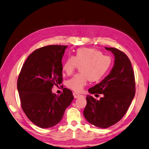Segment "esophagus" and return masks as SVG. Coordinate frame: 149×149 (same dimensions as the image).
<instances>
[{
    "mask_svg": "<svg viewBox=\"0 0 149 149\" xmlns=\"http://www.w3.org/2000/svg\"><path fill=\"white\" fill-rule=\"evenodd\" d=\"M73 95H74V96L75 98H78V97H79L82 96V94H79V93H76V92H74V93H73Z\"/></svg>",
    "mask_w": 149,
    "mask_h": 149,
    "instance_id": "esophagus-1",
    "label": "esophagus"
}]
</instances>
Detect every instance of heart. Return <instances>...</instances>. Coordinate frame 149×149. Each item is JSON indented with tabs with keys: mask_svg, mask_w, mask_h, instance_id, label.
Segmentation results:
<instances>
[{
	"mask_svg": "<svg viewBox=\"0 0 149 149\" xmlns=\"http://www.w3.org/2000/svg\"><path fill=\"white\" fill-rule=\"evenodd\" d=\"M112 65L110 56L102 55L95 48H81L74 56H69L64 61L62 69L67 75H71L78 65L80 73L75 75L66 82L67 86L77 92L82 91L87 82L100 81L107 73Z\"/></svg>",
	"mask_w": 149,
	"mask_h": 149,
	"instance_id": "obj_1",
	"label": "heart"
}]
</instances>
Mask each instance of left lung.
Instances as JSON below:
<instances>
[{
    "instance_id": "8db88e82",
    "label": "left lung",
    "mask_w": 149,
    "mask_h": 149,
    "mask_svg": "<svg viewBox=\"0 0 149 149\" xmlns=\"http://www.w3.org/2000/svg\"><path fill=\"white\" fill-rule=\"evenodd\" d=\"M105 48L114 55V66L100 83L89 89V93L103 96L96 100L87 95L83 113L91 124L102 128L116 124L124 116L135 94L134 72L128 57L117 48Z\"/></svg>"
}]
</instances>
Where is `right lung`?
I'll return each instance as SVG.
<instances>
[{
  "label": "right lung",
  "mask_w": 149,
  "mask_h": 149,
  "mask_svg": "<svg viewBox=\"0 0 149 149\" xmlns=\"http://www.w3.org/2000/svg\"><path fill=\"white\" fill-rule=\"evenodd\" d=\"M65 45H48L29 55L17 79L21 107L29 120L42 128L52 127L62 119L74 100L72 91L64 88L60 96L53 86L62 83V59Z\"/></svg>",
  "instance_id": "add662e5"
}]
</instances>
